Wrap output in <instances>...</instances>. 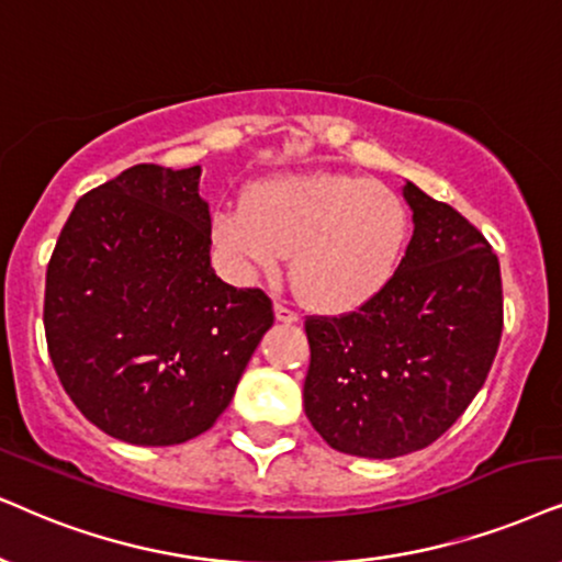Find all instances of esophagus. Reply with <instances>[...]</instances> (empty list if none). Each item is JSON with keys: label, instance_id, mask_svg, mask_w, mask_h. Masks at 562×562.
<instances>
[{"label": "esophagus", "instance_id": "esophagus-1", "mask_svg": "<svg viewBox=\"0 0 562 562\" xmlns=\"http://www.w3.org/2000/svg\"><path fill=\"white\" fill-rule=\"evenodd\" d=\"M274 316H277V322H282V324H295L297 322L295 311H290L288 305H282V303H274Z\"/></svg>", "mask_w": 562, "mask_h": 562}]
</instances>
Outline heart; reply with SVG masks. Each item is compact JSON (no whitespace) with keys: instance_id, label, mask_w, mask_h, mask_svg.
Returning <instances> with one entry per match:
<instances>
[{"instance_id":"b5f03b06","label":"heart","mask_w":562,"mask_h":562,"mask_svg":"<svg viewBox=\"0 0 562 562\" xmlns=\"http://www.w3.org/2000/svg\"><path fill=\"white\" fill-rule=\"evenodd\" d=\"M215 240L246 267L274 274L293 254V282L311 308L350 314L392 285L409 240V212L386 183L337 170L261 179L244 204L217 212Z\"/></svg>"}]
</instances>
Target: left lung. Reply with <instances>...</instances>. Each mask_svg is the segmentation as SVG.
<instances>
[{"instance_id":"1","label":"left lung","mask_w":562,"mask_h":562,"mask_svg":"<svg viewBox=\"0 0 562 562\" xmlns=\"http://www.w3.org/2000/svg\"><path fill=\"white\" fill-rule=\"evenodd\" d=\"M402 194L415 231L392 285L352 314L305 322V415L350 457L430 446L477 396L501 345V265L485 236L412 181Z\"/></svg>"}]
</instances>
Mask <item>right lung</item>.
<instances>
[{
    "instance_id": "right-lung-1",
    "label": "right lung",
    "mask_w": 562,
    "mask_h": 562,
    "mask_svg": "<svg viewBox=\"0 0 562 562\" xmlns=\"http://www.w3.org/2000/svg\"><path fill=\"white\" fill-rule=\"evenodd\" d=\"M199 176L142 162L88 191L46 269V342L64 392L134 446L210 430L274 322L261 290L212 269Z\"/></svg>"
}]
</instances>
